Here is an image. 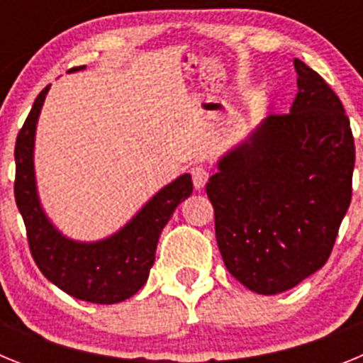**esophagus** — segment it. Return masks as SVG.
<instances>
[{
	"label": "esophagus",
	"instance_id": "obj_1",
	"mask_svg": "<svg viewBox=\"0 0 363 363\" xmlns=\"http://www.w3.org/2000/svg\"><path fill=\"white\" fill-rule=\"evenodd\" d=\"M191 176L194 187L203 189L205 184H207V179H209V171H207L203 165H194L191 169Z\"/></svg>",
	"mask_w": 363,
	"mask_h": 363
}]
</instances>
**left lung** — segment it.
Instances as JSON below:
<instances>
[{
  "mask_svg": "<svg viewBox=\"0 0 363 363\" xmlns=\"http://www.w3.org/2000/svg\"><path fill=\"white\" fill-rule=\"evenodd\" d=\"M298 94L218 162L205 185L218 249L247 289L278 294L322 269L351 203L354 140L344 105L294 60Z\"/></svg>",
  "mask_w": 363,
  "mask_h": 363,
  "instance_id": "left-lung-1",
  "label": "left lung"
}]
</instances>
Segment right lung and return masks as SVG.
Wrapping results in <instances>:
<instances>
[{
    "mask_svg": "<svg viewBox=\"0 0 363 363\" xmlns=\"http://www.w3.org/2000/svg\"><path fill=\"white\" fill-rule=\"evenodd\" d=\"M83 67H74L82 70ZM47 85L38 94L23 127L16 138L14 196L27 229L30 255L47 280L78 300L118 303L145 285L156 258L160 234L172 213L191 196V174L176 178L154 194L133 220L108 238L82 243L65 238L45 216L34 178V134Z\"/></svg>",
    "mask_w": 363,
    "mask_h": 363,
    "instance_id": "obj_1",
    "label": "right lung"
}]
</instances>
